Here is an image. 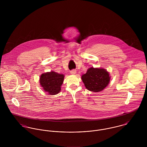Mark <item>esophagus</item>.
Masks as SVG:
<instances>
[{
    "mask_svg": "<svg viewBox=\"0 0 147 147\" xmlns=\"http://www.w3.org/2000/svg\"><path fill=\"white\" fill-rule=\"evenodd\" d=\"M70 72H71V74L72 75H75V74L76 73V71L75 69H72V70H71V71H70Z\"/></svg>",
    "mask_w": 147,
    "mask_h": 147,
    "instance_id": "esophagus-1",
    "label": "esophagus"
}]
</instances>
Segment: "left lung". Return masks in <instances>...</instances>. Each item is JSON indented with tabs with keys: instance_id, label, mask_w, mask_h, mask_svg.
<instances>
[{
	"instance_id": "left-lung-1",
	"label": "left lung",
	"mask_w": 147,
	"mask_h": 147,
	"mask_svg": "<svg viewBox=\"0 0 147 147\" xmlns=\"http://www.w3.org/2000/svg\"><path fill=\"white\" fill-rule=\"evenodd\" d=\"M82 80L89 90L98 92L102 90L109 83V72L102 68H89L86 74L82 75Z\"/></svg>"
}]
</instances>
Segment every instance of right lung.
I'll list each match as a JSON object with an SVG mask.
<instances>
[{
    "instance_id": "1",
    "label": "right lung",
    "mask_w": 147,
    "mask_h": 147,
    "mask_svg": "<svg viewBox=\"0 0 147 147\" xmlns=\"http://www.w3.org/2000/svg\"><path fill=\"white\" fill-rule=\"evenodd\" d=\"M63 80V75L51 71L42 74L40 83L45 92L50 94L54 95L59 93Z\"/></svg>"
}]
</instances>
